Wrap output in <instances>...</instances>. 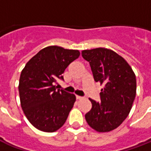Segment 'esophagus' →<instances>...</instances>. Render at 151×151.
<instances>
[{"mask_svg": "<svg viewBox=\"0 0 151 151\" xmlns=\"http://www.w3.org/2000/svg\"><path fill=\"white\" fill-rule=\"evenodd\" d=\"M76 99H82V96H78V95H77V96H76Z\"/></svg>", "mask_w": 151, "mask_h": 151, "instance_id": "1", "label": "esophagus"}]
</instances>
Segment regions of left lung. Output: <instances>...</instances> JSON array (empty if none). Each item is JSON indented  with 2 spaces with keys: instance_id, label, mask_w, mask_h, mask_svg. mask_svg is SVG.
<instances>
[{
  "instance_id": "8db88e82",
  "label": "left lung",
  "mask_w": 151,
  "mask_h": 151,
  "mask_svg": "<svg viewBox=\"0 0 151 151\" xmlns=\"http://www.w3.org/2000/svg\"><path fill=\"white\" fill-rule=\"evenodd\" d=\"M82 56L90 64L95 82L104 86L100 102L90 99L92 108L85 115L86 120L98 132L111 131L122 124L132 108L136 96L135 74L125 60L111 50H84Z\"/></svg>"
}]
</instances>
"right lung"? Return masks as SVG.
Instances as JSON below:
<instances>
[{"mask_svg":"<svg viewBox=\"0 0 151 151\" xmlns=\"http://www.w3.org/2000/svg\"><path fill=\"white\" fill-rule=\"evenodd\" d=\"M80 55L78 50L47 47L33 56L22 69L19 95L28 120L39 130L52 133L65 124L76 100L75 95L56 90L57 79Z\"/></svg>","mask_w":151,"mask_h":151,"instance_id":"right-lung-1","label":"right lung"}]
</instances>
